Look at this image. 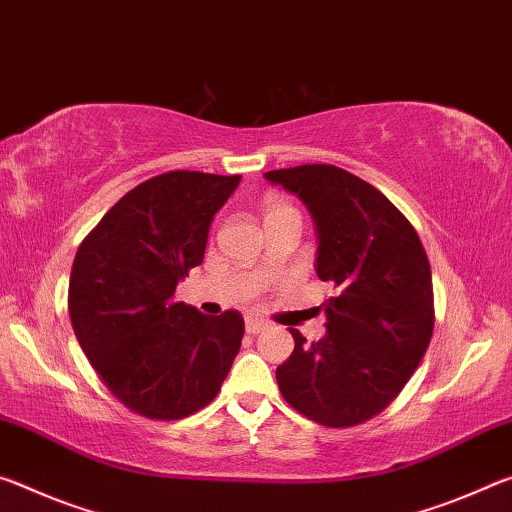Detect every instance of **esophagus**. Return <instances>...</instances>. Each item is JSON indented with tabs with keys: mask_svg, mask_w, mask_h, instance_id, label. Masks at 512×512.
<instances>
[{
	"mask_svg": "<svg viewBox=\"0 0 512 512\" xmlns=\"http://www.w3.org/2000/svg\"><path fill=\"white\" fill-rule=\"evenodd\" d=\"M267 324L265 320H258V317H247V322H245V329H247V333H251V335H256V333H263L265 329H267Z\"/></svg>",
	"mask_w": 512,
	"mask_h": 512,
	"instance_id": "34e87169",
	"label": "esophagus"
}]
</instances>
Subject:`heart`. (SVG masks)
Returning <instances> with one entry per match:
<instances>
[{
	"label": "heart",
	"instance_id": "b5f03b06",
	"mask_svg": "<svg viewBox=\"0 0 512 512\" xmlns=\"http://www.w3.org/2000/svg\"><path fill=\"white\" fill-rule=\"evenodd\" d=\"M283 213H297V211L290 204H286V201H279V199H272L265 204V220L267 217L283 215Z\"/></svg>",
	"mask_w": 512,
	"mask_h": 512
}]
</instances>
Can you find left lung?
<instances>
[{
    "label": "left lung",
    "mask_w": 512,
    "mask_h": 512,
    "mask_svg": "<svg viewBox=\"0 0 512 512\" xmlns=\"http://www.w3.org/2000/svg\"><path fill=\"white\" fill-rule=\"evenodd\" d=\"M297 195L317 229L315 272L338 295L324 301L326 335L276 367L288 404L317 424L354 426L395 399L417 370L433 333L431 265L395 204L335 165L265 172Z\"/></svg>",
    "instance_id": "1"
}]
</instances>
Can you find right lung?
<instances>
[{
    "label": "right lung",
    "instance_id": "add662e5",
    "mask_svg": "<svg viewBox=\"0 0 512 512\" xmlns=\"http://www.w3.org/2000/svg\"><path fill=\"white\" fill-rule=\"evenodd\" d=\"M240 179L158 174L117 201L74 256V335L106 388L149 420H181L211 404L240 351L238 311L208 317L174 301Z\"/></svg>",
    "mask_w": 512,
    "mask_h": 512
}]
</instances>
